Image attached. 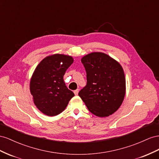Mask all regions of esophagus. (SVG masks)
Returning <instances> with one entry per match:
<instances>
[{
  "instance_id": "esophagus-1",
  "label": "esophagus",
  "mask_w": 159,
  "mask_h": 159,
  "mask_svg": "<svg viewBox=\"0 0 159 159\" xmlns=\"http://www.w3.org/2000/svg\"><path fill=\"white\" fill-rule=\"evenodd\" d=\"M79 91V89H76V90H74V93H75V95H77V94H78Z\"/></svg>"
}]
</instances>
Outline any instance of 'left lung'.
Masks as SVG:
<instances>
[{
    "instance_id": "obj_1",
    "label": "left lung",
    "mask_w": 159,
    "mask_h": 159,
    "mask_svg": "<svg viewBox=\"0 0 159 159\" xmlns=\"http://www.w3.org/2000/svg\"><path fill=\"white\" fill-rule=\"evenodd\" d=\"M87 72V85L79 97L89 111L105 117L118 110L125 95L124 70L119 62L102 52H92L81 59Z\"/></svg>"
}]
</instances>
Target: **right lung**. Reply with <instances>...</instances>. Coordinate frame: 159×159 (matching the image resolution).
<instances>
[{
	"label": "right lung",
	"mask_w": 159,
	"mask_h": 159,
	"mask_svg": "<svg viewBox=\"0 0 159 159\" xmlns=\"http://www.w3.org/2000/svg\"><path fill=\"white\" fill-rule=\"evenodd\" d=\"M72 62V57L56 54L44 58L34 70L30 90L36 107L44 115L53 116L60 114L75 96L63 79Z\"/></svg>",
	"instance_id": "1"
}]
</instances>
